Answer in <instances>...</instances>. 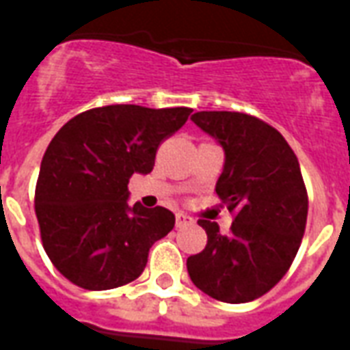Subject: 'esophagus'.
Here are the masks:
<instances>
[{"label": "esophagus", "instance_id": "obj_1", "mask_svg": "<svg viewBox=\"0 0 350 350\" xmlns=\"http://www.w3.org/2000/svg\"><path fill=\"white\" fill-rule=\"evenodd\" d=\"M187 225H193V219H191L187 213H176V227L182 228V227H187Z\"/></svg>", "mask_w": 350, "mask_h": 350}]
</instances>
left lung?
Listing matches in <instances>:
<instances>
[{
	"instance_id": "8db88e82",
	"label": "left lung",
	"mask_w": 350,
	"mask_h": 350,
	"mask_svg": "<svg viewBox=\"0 0 350 350\" xmlns=\"http://www.w3.org/2000/svg\"><path fill=\"white\" fill-rule=\"evenodd\" d=\"M225 152L215 193L234 212L230 234L198 219L206 247L187 258L191 281L215 300L243 304L262 296L291 268L308 221L300 163L278 129L242 112L191 116Z\"/></svg>"
}]
</instances>
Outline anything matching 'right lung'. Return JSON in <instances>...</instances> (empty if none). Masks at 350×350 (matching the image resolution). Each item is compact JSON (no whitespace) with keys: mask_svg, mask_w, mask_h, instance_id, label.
<instances>
[{"mask_svg":"<svg viewBox=\"0 0 350 350\" xmlns=\"http://www.w3.org/2000/svg\"><path fill=\"white\" fill-rule=\"evenodd\" d=\"M187 107L110 105L75 116L44 152L35 187L42 247L57 271L86 291L127 285L144 271L174 213L129 206L127 183L148 174L157 148L182 127Z\"/></svg>","mask_w":350,"mask_h":350,"instance_id":"add662e5","label":"right lung"}]
</instances>
